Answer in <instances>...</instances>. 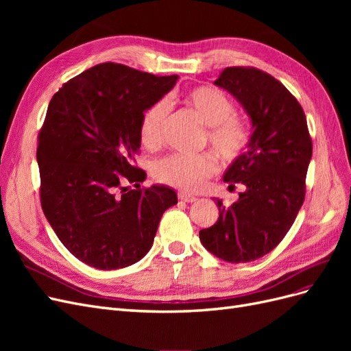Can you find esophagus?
I'll use <instances>...</instances> for the list:
<instances>
[{
  "label": "esophagus",
  "mask_w": 351,
  "mask_h": 351,
  "mask_svg": "<svg viewBox=\"0 0 351 351\" xmlns=\"http://www.w3.org/2000/svg\"><path fill=\"white\" fill-rule=\"evenodd\" d=\"M178 199L183 202H187V204H193V202L197 200V197H195L192 195H187V193H178Z\"/></svg>",
  "instance_id": "34e87169"
}]
</instances>
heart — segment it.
<instances>
[{
  "label": "heart",
  "mask_w": 351,
  "mask_h": 351,
  "mask_svg": "<svg viewBox=\"0 0 351 351\" xmlns=\"http://www.w3.org/2000/svg\"><path fill=\"white\" fill-rule=\"evenodd\" d=\"M184 101L193 110L200 123L208 127L206 141L222 159H234L247 143V132L236 119V107L224 93L202 86L189 90ZM169 114L167 99H158L146 108L141 120V139L154 146L161 142ZM215 169L210 155H169L155 165V176L165 184L177 189L197 190Z\"/></svg>",
  "instance_id": "b5f03b06"
}]
</instances>
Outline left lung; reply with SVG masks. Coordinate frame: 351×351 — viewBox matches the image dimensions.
Instances as JSON below:
<instances>
[{"instance_id":"1","label":"left lung","mask_w":351,"mask_h":351,"mask_svg":"<svg viewBox=\"0 0 351 351\" xmlns=\"http://www.w3.org/2000/svg\"><path fill=\"white\" fill-rule=\"evenodd\" d=\"M240 104L252 123L250 139L222 180L244 192L219 209L214 226L199 239L214 256L230 262L256 261L278 246L304 200L312 141L300 104L282 83L258 69L228 67L214 82Z\"/></svg>"}]
</instances>
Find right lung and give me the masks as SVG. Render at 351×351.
Wrapping results in <instances>:
<instances>
[{"instance_id":"1","label":"right lung","mask_w":351,"mask_h":351,"mask_svg":"<svg viewBox=\"0 0 351 351\" xmlns=\"http://www.w3.org/2000/svg\"><path fill=\"white\" fill-rule=\"evenodd\" d=\"M177 80L104 62L62 84L48 105L36 149L42 209L60 241L89 267L139 262L177 204L165 184L141 189L146 173L133 165L143 112Z\"/></svg>"}]
</instances>
